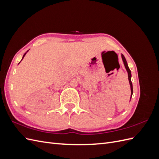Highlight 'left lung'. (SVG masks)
Returning <instances> with one entry per match:
<instances>
[{
  "label": "left lung",
  "mask_w": 159,
  "mask_h": 159,
  "mask_svg": "<svg viewBox=\"0 0 159 159\" xmlns=\"http://www.w3.org/2000/svg\"><path fill=\"white\" fill-rule=\"evenodd\" d=\"M121 57H122V60L123 61V64H124V66H125V69H126V70L127 71V74H128V79H129L130 87H131V98H130V101H131L132 95H133V84H132V82H131V70H130V69L129 68L125 57V56L123 54H121Z\"/></svg>",
  "instance_id": "8db88e82"
}]
</instances>
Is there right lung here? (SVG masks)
I'll use <instances>...</instances> for the list:
<instances>
[{"label":"right lung","instance_id":"obj_1","mask_svg":"<svg viewBox=\"0 0 159 159\" xmlns=\"http://www.w3.org/2000/svg\"><path fill=\"white\" fill-rule=\"evenodd\" d=\"M28 51H29V50H28V51H27V52H26V53H25V54H24V55H23V57H22V60H21V61H22V59H23V58H24V57H25V55H26V53H27V52H28ZM20 62H19V64H20Z\"/></svg>","mask_w":159,"mask_h":159}]
</instances>
